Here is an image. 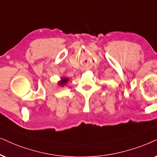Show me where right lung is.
<instances>
[{"label":"right lung","mask_w":157,"mask_h":157,"mask_svg":"<svg viewBox=\"0 0 157 157\" xmlns=\"http://www.w3.org/2000/svg\"><path fill=\"white\" fill-rule=\"evenodd\" d=\"M68 81H69L68 77H61L60 81H59V82H58V85L61 87H64V85H66V84L67 83V82H68Z\"/></svg>","instance_id":"add662e5"}]
</instances>
